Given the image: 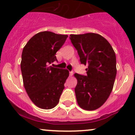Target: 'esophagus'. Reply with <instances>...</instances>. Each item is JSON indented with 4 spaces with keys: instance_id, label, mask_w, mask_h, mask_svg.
<instances>
[{
    "instance_id": "1",
    "label": "esophagus",
    "mask_w": 135,
    "mask_h": 135,
    "mask_svg": "<svg viewBox=\"0 0 135 135\" xmlns=\"http://www.w3.org/2000/svg\"><path fill=\"white\" fill-rule=\"evenodd\" d=\"M69 74H70V76H72L73 75V71L70 72V73H69Z\"/></svg>"
}]
</instances>
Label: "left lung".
Wrapping results in <instances>:
<instances>
[{
	"mask_svg": "<svg viewBox=\"0 0 135 135\" xmlns=\"http://www.w3.org/2000/svg\"><path fill=\"white\" fill-rule=\"evenodd\" d=\"M80 62L88 65L87 75L75 73V91L79 107L85 110L100 108L109 97L117 73L116 57L110 44L97 33L70 35Z\"/></svg>",
	"mask_w": 135,
	"mask_h": 135,
	"instance_id": "8db88e82",
	"label": "left lung"
}]
</instances>
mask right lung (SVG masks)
Returning a JSON list of instances; mask_svg holds the SVG:
<instances>
[{
	"label": "right lung",
	"mask_w": 135,
	"mask_h": 135,
	"mask_svg": "<svg viewBox=\"0 0 135 135\" xmlns=\"http://www.w3.org/2000/svg\"><path fill=\"white\" fill-rule=\"evenodd\" d=\"M67 37L50 31L40 32L23 50L21 70L24 88L32 103L42 109H51L58 104L69 76L66 69L49 66L57 61L56 52Z\"/></svg>",
	"instance_id": "1"
}]
</instances>
